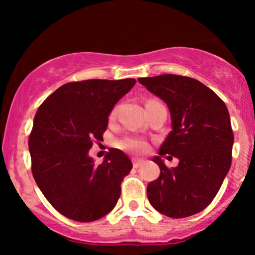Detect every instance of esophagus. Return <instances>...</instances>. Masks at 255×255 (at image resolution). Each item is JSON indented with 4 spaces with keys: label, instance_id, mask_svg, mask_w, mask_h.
Returning a JSON list of instances; mask_svg holds the SVG:
<instances>
[{
    "label": "esophagus",
    "instance_id": "34e87169",
    "mask_svg": "<svg viewBox=\"0 0 255 255\" xmlns=\"http://www.w3.org/2000/svg\"><path fill=\"white\" fill-rule=\"evenodd\" d=\"M142 164H144V160H141V159H134L133 160L134 168H139V166H141Z\"/></svg>",
    "mask_w": 255,
    "mask_h": 255
}]
</instances>
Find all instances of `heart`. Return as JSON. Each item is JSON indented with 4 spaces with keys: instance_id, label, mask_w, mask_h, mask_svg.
<instances>
[{
    "instance_id": "b5f03b06",
    "label": "heart",
    "mask_w": 255,
    "mask_h": 255,
    "mask_svg": "<svg viewBox=\"0 0 255 255\" xmlns=\"http://www.w3.org/2000/svg\"><path fill=\"white\" fill-rule=\"evenodd\" d=\"M116 115V109L113 110L111 113V116H115ZM118 146L120 148L126 151H129V152H134V153H142V152L146 151L147 148V145H146L145 141L140 139H135V137H124V139L119 140L118 141Z\"/></svg>"
}]
</instances>
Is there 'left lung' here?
<instances>
[{"label": "left lung", "instance_id": "1", "mask_svg": "<svg viewBox=\"0 0 255 255\" xmlns=\"http://www.w3.org/2000/svg\"><path fill=\"white\" fill-rule=\"evenodd\" d=\"M137 81L165 102L171 116L172 129L158 151L159 156L153 158L160 175L148 183V201L171 218L203 211L218 193L231 165L234 134L227 105L193 78L163 74ZM164 154L178 158L176 168L164 164Z\"/></svg>", "mask_w": 255, "mask_h": 255}]
</instances>
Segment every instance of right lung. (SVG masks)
Here are the masks:
<instances>
[{
	"instance_id": "obj_1",
	"label": "right lung",
	"mask_w": 255,
	"mask_h": 255,
	"mask_svg": "<svg viewBox=\"0 0 255 255\" xmlns=\"http://www.w3.org/2000/svg\"><path fill=\"white\" fill-rule=\"evenodd\" d=\"M135 79L64 84L38 108L28 139L32 174L44 197L64 217L93 222L115 207L130 159L111 148L96 165L89 156L103 140L114 105L129 92Z\"/></svg>"
}]
</instances>
